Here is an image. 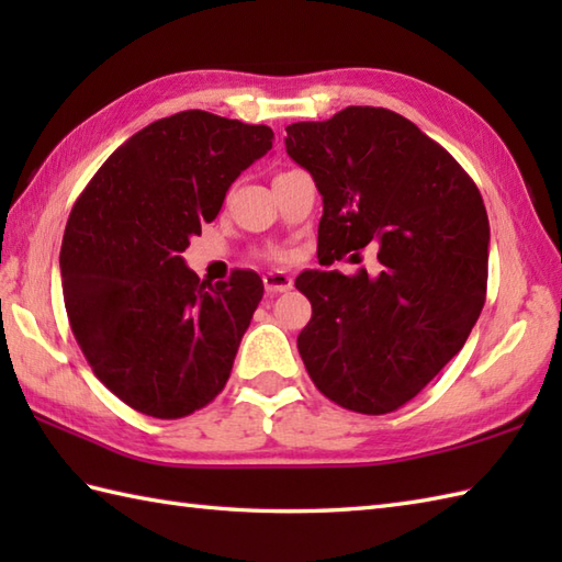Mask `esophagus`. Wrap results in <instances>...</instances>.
I'll return each instance as SVG.
<instances>
[{"label":"esophagus","instance_id":"obj_1","mask_svg":"<svg viewBox=\"0 0 562 562\" xmlns=\"http://www.w3.org/2000/svg\"><path fill=\"white\" fill-rule=\"evenodd\" d=\"M262 284H266V290L270 294H280V292H290L294 280L284 272H266L262 274Z\"/></svg>","mask_w":562,"mask_h":562}]
</instances>
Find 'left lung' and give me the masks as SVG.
Segmentation results:
<instances>
[{
    "instance_id": "8db88e82",
    "label": "left lung",
    "mask_w": 562,
    "mask_h": 562,
    "mask_svg": "<svg viewBox=\"0 0 562 562\" xmlns=\"http://www.w3.org/2000/svg\"><path fill=\"white\" fill-rule=\"evenodd\" d=\"M290 157L324 198L318 254L376 248L379 270H304L312 321L296 348L316 389L342 408L384 415L415 398L481 316L491 226L479 188L408 117L348 105L284 127Z\"/></svg>"
}]
</instances>
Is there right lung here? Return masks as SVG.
Listing matches in <instances>:
<instances>
[{
	"instance_id": "add662e5",
	"label": "right lung",
	"mask_w": 562,
	"mask_h": 562,
	"mask_svg": "<svg viewBox=\"0 0 562 562\" xmlns=\"http://www.w3.org/2000/svg\"><path fill=\"white\" fill-rule=\"evenodd\" d=\"M272 137L207 111L161 117L117 147L71 207L59 250L69 326L130 408L176 420L229 379L262 280L234 270L212 284L181 254Z\"/></svg>"
}]
</instances>
